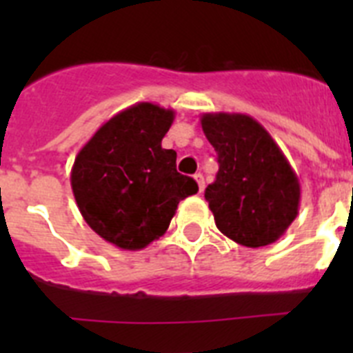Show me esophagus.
Returning <instances> with one entry per match:
<instances>
[{"instance_id": "obj_1", "label": "esophagus", "mask_w": 353, "mask_h": 353, "mask_svg": "<svg viewBox=\"0 0 353 353\" xmlns=\"http://www.w3.org/2000/svg\"><path fill=\"white\" fill-rule=\"evenodd\" d=\"M194 180H196V182H198L199 192H203V189H205V179H203V174H201V173H196V174H194Z\"/></svg>"}]
</instances>
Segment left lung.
<instances>
[{
    "instance_id": "left-lung-1",
    "label": "left lung",
    "mask_w": 353,
    "mask_h": 353,
    "mask_svg": "<svg viewBox=\"0 0 353 353\" xmlns=\"http://www.w3.org/2000/svg\"><path fill=\"white\" fill-rule=\"evenodd\" d=\"M199 121L219 162L205 191L215 226L245 248L281 239L301 205V182L283 150L249 114L205 113Z\"/></svg>"
}]
</instances>
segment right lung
I'll return each instance as SVG.
<instances>
[{
	"mask_svg": "<svg viewBox=\"0 0 353 353\" xmlns=\"http://www.w3.org/2000/svg\"><path fill=\"white\" fill-rule=\"evenodd\" d=\"M173 109L138 102L109 118L76 155L70 185L83 219L123 251H139L166 233L176 207L198 183L176 171L162 148Z\"/></svg>",
	"mask_w": 353,
	"mask_h": 353,
	"instance_id": "add662e5",
	"label": "right lung"
}]
</instances>
